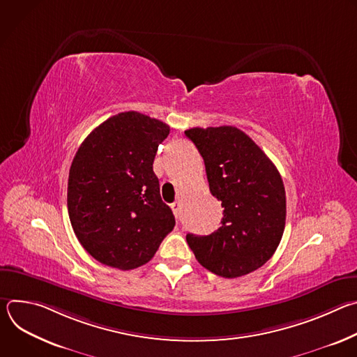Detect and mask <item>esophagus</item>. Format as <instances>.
<instances>
[{
  "mask_svg": "<svg viewBox=\"0 0 357 357\" xmlns=\"http://www.w3.org/2000/svg\"><path fill=\"white\" fill-rule=\"evenodd\" d=\"M171 209L174 211V213H175V216H176V219H178V218H179V209H181L179 202H174V203H171Z\"/></svg>",
  "mask_w": 357,
  "mask_h": 357,
  "instance_id": "obj_1",
  "label": "esophagus"
}]
</instances>
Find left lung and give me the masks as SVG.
<instances>
[{"mask_svg": "<svg viewBox=\"0 0 357 357\" xmlns=\"http://www.w3.org/2000/svg\"><path fill=\"white\" fill-rule=\"evenodd\" d=\"M185 135L205 161L209 189L225 208L216 231L186 234L190 250L203 267L225 278L256 271L273 257L285 227L287 200L278 169L236 127H195Z\"/></svg>", "mask_w": 357, "mask_h": 357, "instance_id": "left-lung-1", "label": "left lung"}]
</instances>
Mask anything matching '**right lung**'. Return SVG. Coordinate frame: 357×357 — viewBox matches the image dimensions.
<instances>
[{
    "label": "right lung",
    "instance_id": "right-lung-1",
    "mask_svg": "<svg viewBox=\"0 0 357 357\" xmlns=\"http://www.w3.org/2000/svg\"><path fill=\"white\" fill-rule=\"evenodd\" d=\"M169 126L137 112L119 113L96 127L73 158L68 211L83 248L101 264L132 270L148 263L172 231L152 169Z\"/></svg>",
    "mask_w": 357,
    "mask_h": 357
}]
</instances>
